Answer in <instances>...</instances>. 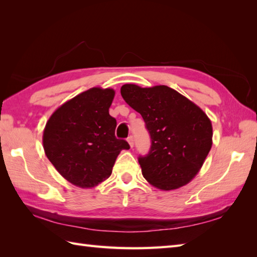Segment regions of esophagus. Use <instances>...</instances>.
Listing matches in <instances>:
<instances>
[{"label": "esophagus", "instance_id": "esophagus-1", "mask_svg": "<svg viewBox=\"0 0 257 257\" xmlns=\"http://www.w3.org/2000/svg\"><path fill=\"white\" fill-rule=\"evenodd\" d=\"M127 141H128V144L130 145V147H134V138H133V136H129V137L127 138Z\"/></svg>", "mask_w": 257, "mask_h": 257}]
</instances>
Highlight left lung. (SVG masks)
<instances>
[{
    "instance_id": "left-lung-1",
    "label": "left lung",
    "mask_w": 257,
    "mask_h": 257,
    "mask_svg": "<svg viewBox=\"0 0 257 257\" xmlns=\"http://www.w3.org/2000/svg\"><path fill=\"white\" fill-rule=\"evenodd\" d=\"M120 92L143 116L151 138L149 154L138 158L144 178L165 191L188 184L212 147V123L206 113L165 85L143 88L125 84Z\"/></svg>"
}]
</instances>
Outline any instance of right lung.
Here are the masks:
<instances>
[{
    "label": "right lung",
    "mask_w": 257,
    "mask_h": 257,
    "mask_svg": "<svg viewBox=\"0 0 257 257\" xmlns=\"http://www.w3.org/2000/svg\"><path fill=\"white\" fill-rule=\"evenodd\" d=\"M114 90L94 87L57 108L43 134L45 155L68 182L92 188L110 177L120 151L129 149L114 136L109 114Z\"/></svg>",
    "instance_id": "obj_1"
}]
</instances>
